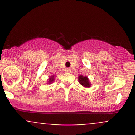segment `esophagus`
<instances>
[{"label":"esophagus","mask_w":135,"mask_h":135,"mask_svg":"<svg viewBox=\"0 0 135 135\" xmlns=\"http://www.w3.org/2000/svg\"><path fill=\"white\" fill-rule=\"evenodd\" d=\"M70 72H71V70H70V69H65V72L70 73Z\"/></svg>","instance_id":"1"}]
</instances>
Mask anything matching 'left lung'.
I'll return each instance as SVG.
<instances>
[{"label":"left lung","mask_w":135,"mask_h":135,"mask_svg":"<svg viewBox=\"0 0 135 135\" xmlns=\"http://www.w3.org/2000/svg\"><path fill=\"white\" fill-rule=\"evenodd\" d=\"M79 83L82 86L85 88L91 87V83L88 79V77H84L83 75H79L78 77Z\"/></svg>","instance_id":"obj_1"}]
</instances>
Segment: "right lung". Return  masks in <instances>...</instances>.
Here are the masks:
<instances>
[{"label": "right lung", "instance_id": "obj_1", "mask_svg": "<svg viewBox=\"0 0 135 135\" xmlns=\"http://www.w3.org/2000/svg\"><path fill=\"white\" fill-rule=\"evenodd\" d=\"M54 77H55V75H52V76L49 77V81H48V84H51V83H53L54 80H55V79H54Z\"/></svg>", "mask_w": 135, "mask_h": 135}]
</instances>
